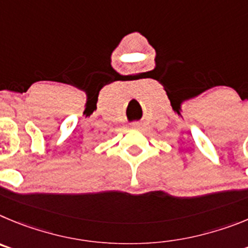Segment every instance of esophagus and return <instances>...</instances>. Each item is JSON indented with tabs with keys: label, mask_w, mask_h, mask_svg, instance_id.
Segmentation results:
<instances>
[{
	"label": "esophagus",
	"mask_w": 248,
	"mask_h": 248,
	"mask_svg": "<svg viewBox=\"0 0 248 248\" xmlns=\"http://www.w3.org/2000/svg\"><path fill=\"white\" fill-rule=\"evenodd\" d=\"M132 126H133V127H138V124H133Z\"/></svg>",
	"instance_id": "34e87169"
}]
</instances>
